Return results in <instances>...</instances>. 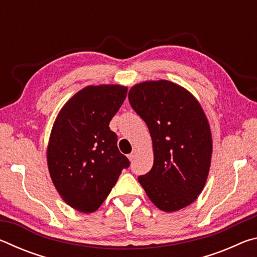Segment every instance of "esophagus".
<instances>
[{
	"mask_svg": "<svg viewBox=\"0 0 257 257\" xmlns=\"http://www.w3.org/2000/svg\"><path fill=\"white\" fill-rule=\"evenodd\" d=\"M136 156H137V150H133L132 153L128 155V158L130 161H134L135 159H136Z\"/></svg>",
	"mask_w": 257,
	"mask_h": 257,
	"instance_id": "obj_1",
	"label": "esophagus"
}]
</instances>
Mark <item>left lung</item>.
<instances>
[{
	"label": "left lung",
	"instance_id": "1",
	"mask_svg": "<svg viewBox=\"0 0 257 257\" xmlns=\"http://www.w3.org/2000/svg\"><path fill=\"white\" fill-rule=\"evenodd\" d=\"M129 103L151 133L154 164L138 181L156 207L175 212L201 194L210 170L212 138L199 103L168 80L134 86Z\"/></svg>",
	"mask_w": 257,
	"mask_h": 257
}]
</instances>
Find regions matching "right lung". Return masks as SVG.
Listing matches in <instances>:
<instances>
[{
	"label": "right lung",
	"mask_w": 257,
	"mask_h": 257,
	"mask_svg": "<svg viewBox=\"0 0 257 257\" xmlns=\"http://www.w3.org/2000/svg\"><path fill=\"white\" fill-rule=\"evenodd\" d=\"M125 96L123 86H88L69 99L55 120L47 164L61 197L77 211H96L129 168L108 127Z\"/></svg>",
	"instance_id": "right-lung-1"
}]
</instances>
